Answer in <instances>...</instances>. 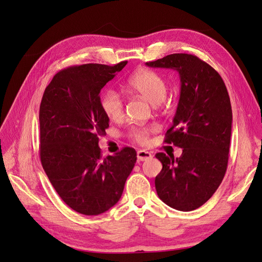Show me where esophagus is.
Returning <instances> with one entry per match:
<instances>
[{"label": "esophagus", "instance_id": "esophagus-1", "mask_svg": "<svg viewBox=\"0 0 262 262\" xmlns=\"http://www.w3.org/2000/svg\"><path fill=\"white\" fill-rule=\"evenodd\" d=\"M152 158V155H151L149 151L146 150H139L137 152V159L138 161H147V160Z\"/></svg>", "mask_w": 262, "mask_h": 262}]
</instances>
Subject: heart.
Instances as JSON below:
<instances>
[{
    "instance_id": "b5f03b06",
    "label": "heart",
    "mask_w": 262,
    "mask_h": 262,
    "mask_svg": "<svg viewBox=\"0 0 262 262\" xmlns=\"http://www.w3.org/2000/svg\"><path fill=\"white\" fill-rule=\"evenodd\" d=\"M126 88L154 105L161 103L167 92L165 79L161 75L148 69H140L135 72L126 81ZM100 105L103 113L112 121L120 120L124 114V100L115 90L104 91L100 100ZM150 132L151 129L147 127H134L129 132V137L138 143H146Z\"/></svg>"
}]
</instances>
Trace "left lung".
Returning a JSON list of instances; mask_svg holds the SVG:
<instances>
[{
    "mask_svg": "<svg viewBox=\"0 0 262 262\" xmlns=\"http://www.w3.org/2000/svg\"><path fill=\"white\" fill-rule=\"evenodd\" d=\"M146 65L180 75L179 104L164 141L183 152L176 159L156 155L162 170L155 184L164 204L192 211L212 197L226 172L233 121L229 92L219 73L195 55L175 53Z\"/></svg>",
    "mask_w": 262,
    "mask_h": 262,
    "instance_id": "obj_1",
    "label": "left lung"
}]
</instances>
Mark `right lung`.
<instances>
[{"instance_id":"right-lung-1","label":"right lung","mask_w":262,"mask_h":262,"mask_svg":"<svg viewBox=\"0 0 262 262\" xmlns=\"http://www.w3.org/2000/svg\"><path fill=\"white\" fill-rule=\"evenodd\" d=\"M126 64H83L62 70L41 100V164L58 196L85 215L101 214L117 204L137 160L129 147L102 158L98 145L110 121L99 94Z\"/></svg>"}]
</instances>
